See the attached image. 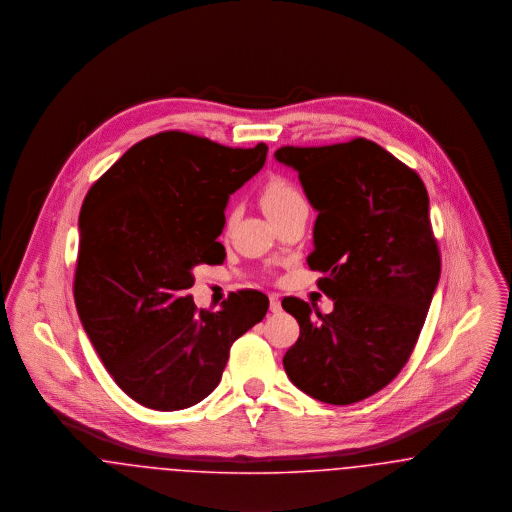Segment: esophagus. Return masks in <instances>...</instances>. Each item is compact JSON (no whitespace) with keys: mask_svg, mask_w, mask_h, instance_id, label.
Masks as SVG:
<instances>
[{"mask_svg":"<svg viewBox=\"0 0 512 512\" xmlns=\"http://www.w3.org/2000/svg\"><path fill=\"white\" fill-rule=\"evenodd\" d=\"M269 310L273 314L281 312V298H279V295H269Z\"/></svg>","mask_w":512,"mask_h":512,"instance_id":"obj_1","label":"esophagus"}]
</instances>
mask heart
Listing matches in <instances>:
<instances>
[{
    "label": "heart",
    "instance_id": "heart-1",
    "mask_svg": "<svg viewBox=\"0 0 512 512\" xmlns=\"http://www.w3.org/2000/svg\"><path fill=\"white\" fill-rule=\"evenodd\" d=\"M300 204H306L302 194L285 179H271L262 189V206L268 217L279 216L289 212Z\"/></svg>",
    "mask_w": 512,
    "mask_h": 512
}]
</instances>
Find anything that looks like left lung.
<instances>
[{
    "mask_svg": "<svg viewBox=\"0 0 512 512\" xmlns=\"http://www.w3.org/2000/svg\"><path fill=\"white\" fill-rule=\"evenodd\" d=\"M298 173L314 223L310 269L333 312L289 296L300 337L283 366L316 401L352 404L403 370L424 327L441 262L422 179L376 142L354 138L320 148H279Z\"/></svg>",
    "mask_w": 512,
    "mask_h": 512,
    "instance_id": "left-lung-1",
    "label": "left lung"
}]
</instances>
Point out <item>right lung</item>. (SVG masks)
<instances>
[{"label": "right lung", "mask_w": 512, "mask_h": 512, "mask_svg": "<svg viewBox=\"0 0 512 512\" xmlns=\"http://www.w3.org/2000/svg\"><path fill=\"white\" fill-rule=\"evenodd\" d=\"M266 156V144L227 148L167 131L129 148L88 190L75 304L109 376L136 403L162 412L200 403L231 345L264 320V293L239 291L198 312L187 289L194 266L223 264L229 196Z\"/></svg>", "instance_id": "right-lung-1"}]
</instances>
